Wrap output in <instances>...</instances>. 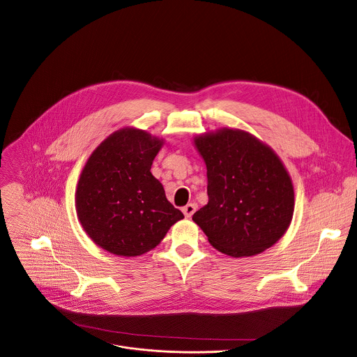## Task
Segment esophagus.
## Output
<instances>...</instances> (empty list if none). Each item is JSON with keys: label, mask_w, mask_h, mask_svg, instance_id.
I'll return each mask as SVG.
<instances>
[{"label": "esophagus", "mask_w": 357, "mask_h": 357, "mask_svg": "<svg viewBox=\"0 0 357 357\" xmlns=\"http://www.w3.org/2000/svg\"><path fill=\"white\" fill-rule=\"evenodd\" d=\"M182 212H183V215L189 219V218H192L193 213L196 212V205H195V204H188L186 206L182 208Z\"/></svg>", "instance_id": "obj_1"}]
</instances>
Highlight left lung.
Wrapping results in <instances>:
<instances>
[{
	"label": "left lung",
	"mask_w": 357,
	"mask_h": 357,
	"mask_svg": "<svg viewBox=\"0 0 357 357\" xmlns=\"http://www.w3.org/2000/svg\"><path fill=\"white\" fill-rule=\"evenodd\" d=\"M206 165L208 204L193 222L231 257L256 256L287 231L294 212L291 178L273 148L239 128L193 138Z\"/></svg>",
	"instance_id": "left-lung-1"
}]
</instances>
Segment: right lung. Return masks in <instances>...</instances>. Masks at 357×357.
Returning a JSON list of instances; mask_svg holds the SVG:
<instances>
[{"instance_id": "obj_1", "label": "right lung", "mask_w": 357, "mask_h": 357, "mask_svg": "<svg viewBox=\"0 0 357 357\" xmlns=\"http://www.w3.org/2000/svg\"><path fill=\"white\" fill-rule=\"evenodd\" d=\"M164 138L137 127L108 135L80 172L75 208L83 231L104 250L124 257L155 249L183 219L151 168Z\"/></svg>"}]
</instances>
